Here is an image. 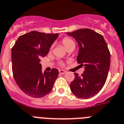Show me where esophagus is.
I'll list each match as a JSON object with an SVG mask.
<instances>
[{"label": "esophagus", "mask_w": 124, "mask_h": 124, "mask_svg": "<svg viewBox=\"0 0 124 124\" xmlns=\"http://www.w3.org/2000/svg\"><path fill=\"white\" fill-rule=\"evenodd\" d=\"M59 73H60L61 74H62V75H63V74H65V73L67 72L65 70H62V69L59 70Z\"/></svg>", "instance_id": "obj_1"}]
</instances>
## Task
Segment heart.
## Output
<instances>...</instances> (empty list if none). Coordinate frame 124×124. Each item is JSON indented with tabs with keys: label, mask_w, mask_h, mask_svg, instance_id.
Instances as JSON below:
<instances>
[{
	"label": "heart",
	"mask_w": 124,
	"mask_h": 124,
	"mask_svg": "<svg viewBox=\"0 0 124 124\" xmlns=\"http://www.w3.org/2000/svg\"><path fill=\"white\" fill-rule=\"evenodd\" d=\"M62 43L63 45V46L66 48L67 50L70 49V47H75V42H74L73 40L69 37H65L62 40Z\"/></svg>",
	"instance_id": "heart-1"
}]
</instances>
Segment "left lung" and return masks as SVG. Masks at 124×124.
Listing matches in <instances>:
<instances>
[{
	"mask_svg": "<svg viewBox=\"0 0 124 124\" xmlns=\"http://www.w3.org/2000/svg\"><path fill=\"white\" fill-rule=\"evenodd\" d=\"M67 35L72 37L78 45L77 61L84 71L81 76L74 73L75 78L70 84L75 96L89 99L102 89L107 80L110 63V54L104 37L89 29H81Z\"/></svg>",
	"mask_w": 124,
	"mask_h": 124,
	"instance_id": "obj_1",
	"label": "left lung"
}]
</instances>
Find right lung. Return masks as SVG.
Returning <instances> with one entry per match:
<instances>
[{"mask_svg":"<svg viewBox=\"0 0 124 124\" xmlns=\"http://www.w3.org/2000/svg\"><path fill=\"white\" fill-rule=\"evenodd\" d=\"M59 34L32 31L18 38L12 49V64L17 84L27 95L41 98L50 93L59 70L42 72L40 59L47 55Z\"/></svg>","mask_w":124,"mask_h":124,"instance_id":"obj_1","label":"right lung"}]
</instances>
